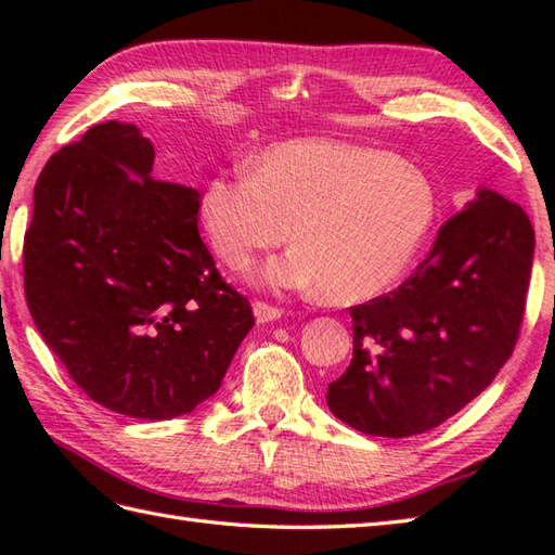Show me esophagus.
<instances>
[{"mask_svg": "<svg viewBox=\"0 0 555 555\" xmlns=\"http://www.w3.org/2000/svg\"><path fill=\"white\" fill-rule=\"evenodd\" d=\"M253 310H255V317H257L259 324L281 320V314H284V310H279V308H274V305H269V302H264V300H257V302L253 305Z\"/></svg>", "mask_w": 555, "mask_h": 555, "instance_id": "1", "label": "esophagus"}]
</instances>
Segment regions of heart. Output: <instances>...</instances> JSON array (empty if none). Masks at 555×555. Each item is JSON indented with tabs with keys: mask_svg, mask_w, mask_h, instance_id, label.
<instances>
[{
	"mask_svg": "<svg viewBox=\"0 0 555 555\" xmlns=\"http://www.w3.org/2000/svg\"><path fill=\"white\" fill-rule=\"evenodd\" d=\"M434 185L417 164L344 140H291L267 150L255 171L238 167L205 185L211 247L233 271L288 241L262 271L271 288L322 291L334 302L382 293L427 235Z\"/></svg>",
	"mask_w": 555,
	"mask_h": 555,
	"instance_id": "heart-1",
	"label": "heart"
}]
</instances>
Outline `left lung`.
<instances>
[{"label": "left lung", "mask_w": 555, "mask_h": 555, "mask_svg": "<svg viewBox=\"0 0 555 555\" xmlns=\"http://www.w3.org/2000/svg\"><path fill=\"white\" fill-rule=\"evenodd\" d=\"M534 229L479 191L388 296L350 308L352 360L326 403L352 429L405 439L453 417L496 379L525 317Z\"/></svg>", "instance_id": "1"}]
</instances>
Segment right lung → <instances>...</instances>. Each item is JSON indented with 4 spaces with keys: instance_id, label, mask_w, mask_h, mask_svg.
<instances>
[{
    "instance_id": "1",
    "label": "right lung",
    "mask_w": 555,
    "mask_h": 555,
    "mask_svg": "<svg viewBox=\"0 0 555 555\" xmlns=\"http://www.w3.org/2000/svg\"><path fill=\"white\" fill-rule=\"evenodd\" d=\"M152 164L150 138L119 121L54 152L23 284L44 344L95 403L171 420L217 393L255 317L199 238V193L152 181Z\"/></svg>"
}]
</instances>
